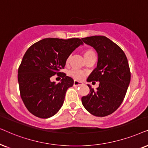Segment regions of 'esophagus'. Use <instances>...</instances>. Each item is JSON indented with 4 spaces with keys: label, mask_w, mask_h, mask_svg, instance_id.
Instances as JSON below:
<instances>
[{
    "label": "esophagus",
    "mask_w": 148,
    "mask_h": 148,
    "mask_svg": "<svg viewBox=\"0 0 148 148\" xmlns=\"http://www.w3.org/2000/svg\"><path fill=\"white\" fill-rule=\"evenodd\" d=\"M82 84V82L78 80H74V86H80Z\"/></svg>",
    "instance_id": "esophagus-1"
}]
</instances>
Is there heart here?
<instances>
[{"label": "heart", "mask_w": 148, "mask_h": 148, "mask_svg": "<svg viewBox=\"0 0 148 148\" xmlns=\"http://www.w3.org/2000/svg\"><path fill=\"white\" fill-rule=\"evenodd\" d=\"M83 55L86 60H87L88 59H89L90 58H92V57H95V53L93 49L90 48L84 49L83 51ZM70 60V57H69L68 60H67V62H69ZM70 75L72 76L74 78H75V79L80 80L83 79V78L85 77L86 74L83 72H81V71L72 70L70 72Z\"/></svg>", "instance_id": "1"}]
</instances>
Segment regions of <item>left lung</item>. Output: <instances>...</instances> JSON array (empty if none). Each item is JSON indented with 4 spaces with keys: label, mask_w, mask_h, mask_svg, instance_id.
<instances>
[{
    "label": "left lung",
    "mask_w": 148,
    "mask_h": 148,
    "mask_svg": "<svg viewBox=\"0 0 148 148\" xmlns=\"http://www.w3.org/2000/svg\"><path fill=\"white\" fill-rule=\"evenodd\" d=\"M82 40L98 55L97 68L86 80L99 82L96 90L87 84L90 92L82 97V105L95 116H106L119 108L125 97L131 80L127 58L121 47L107 37L92 36Z\"/></svg>",
    "instance_id": "8db88e82"
}]
</instances>
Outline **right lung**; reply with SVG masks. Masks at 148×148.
Wrapping results in <instances>:
<instances>
[{
  "label": "right lung",
  "mask_w": 148,
  "mask_h": 148,
  "mask_svg": "<svg viewBox=\"0 0 148 148\" xmlns=\"http://www.w3.org/2000/svg\"><path fill=\"white\" fill-rule=\"evenodd\" d=\"M83 44L80 38H44L27 49L18 69L21 99L35 116L48 119L54 116L64 103L67 89L74 80L60 70L75 49ZM57 74L62 77L58 84L50 78Z\"/></svg>",
  "instance_id": "add662e5"
}]
</instances>
